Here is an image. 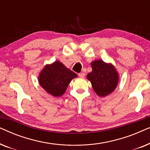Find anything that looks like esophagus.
<instances>
[{
	"instance_id": "1",
	"label": "esophagus",
	"mask_w": 150,
	"mask_h": 150,
	"mask_svg": "<svg viewBox=\"0 0 150 150\" xmlns=\"http://www.w3.org/2000/svg\"><path fill=\"white\" fill-rule=\"evenodd\" d=\"M79 77H81V78H84V77H85V73L81 72V73L79 74Z\"/></svg>"
}]
</instances>
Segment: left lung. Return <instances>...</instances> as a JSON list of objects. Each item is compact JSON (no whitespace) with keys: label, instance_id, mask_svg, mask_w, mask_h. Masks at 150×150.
<instances>
[{"label":"left lung","instance_id":"left-lung-1","mask_svg":"<svg viewBox=\"0 0 150 150\" xmlns=\"http://www.w3.org/2000/svg\"><path fill=\"white\" fill-rule=\"evenodd\" d=\"M92 71L87 76L94 91L100 97H105L115 89L119 82V74L115 67L102 60L91 63Z\"/></svg>","mask_w":150,"mask_h":150}]
</instances>
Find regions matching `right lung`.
Returning a JSON list of instances; mask_svg holds the SVG:
<instances>
[{
    "mask_svg": "<svg viewBox=\"0 0 150 150\" xmlns=\"http://www.w3.org/2000/svg\"><path fill=\"white\" fill-rule=\"evenodd\" d=\"M76 77V74L57 61L43 68L38 81L47 93L54 97H60L66 91L71 80Z\"/></svg>",
    "mask_w": 150,
    "mask_h": 150,
    "instance_id": "obj_1",
    "label": "right lung"
}]
</instances>
